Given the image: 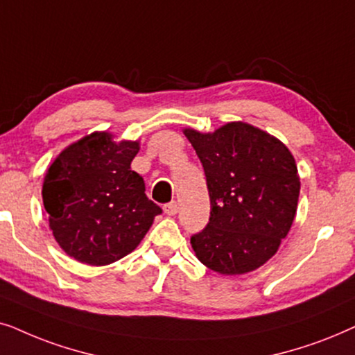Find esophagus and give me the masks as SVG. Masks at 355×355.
<instances>
[{
    "label": "esophagus",
    "instance_id": "1",
    "mask_svg": "<svg viewBox=\"0 0 355 355\" xmlns=\"http://www.w3.org/2000/svg\"><path fill=\"white\" fill-rule=\"evenodd\" d=\"M177 211H178V205L175 201L164 205V212L167 216H175V214H177Z\"/></svg>",
    "mask_w": 355,
    "mask_h": 355
}]
</instances>
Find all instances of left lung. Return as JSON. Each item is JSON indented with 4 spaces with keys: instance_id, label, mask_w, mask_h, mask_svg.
Wrapping results in <instances>:
<instances>
[{
    "instance_id": "left-lung-1",
    "label": "left lung",
    "mask_w": 355,
    "mask_h": 355,
    "mask_svg": "<svg viewBox=\"0 0 355 355\" xmlns=\"http://www.w3.org/2000/svg\"><path fill=\"white\" fill-rule=\"evenodd\" d=\"M205 168L209 222L191 235L200 261L219 274H245L277 252L294 222L300 178L291 150L266 131L232 121L214 133L185 130Z\"/></svg>"
}]
</instances>
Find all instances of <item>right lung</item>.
I'll return each instance as SVG.
<instances>
[{
  "instance_id": "add662e5",
  "label": "right lung",
  "mask_w": 355,
  "mask_h": 355,
  "mask_svg": "<svg viewBox=\"0 0 355 355\" xmlns=\"http://www.w3.org/2000/svg\"><path fill=\"white\" fill-rule=\"evenodd\" d=\"M138 141L115 143L107 131L68 146L46 170L42 198L66 254L91 266L118 261L138 247L162 209L131 170Z\"/></svg>"
}]
</instances>
